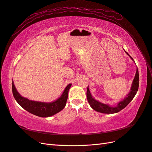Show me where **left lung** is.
<instances>
[{"instance_id":"8db88e82","label":"left lung","mask_w":152,"mask_h":152,"mask_svg":"<svg viewBox=\"0 0 152 152\" xmlns=\"http://www.w3.org/2000/svg\"><path fill=\"white\" fill-rule=\"evenodd\" d=\"M126 53L128 56H129L128 52H126ZM129 57L133 60V59L131 57V56H129ZM139 86V75L138 69H137L135 76L134 77V80L132 83L131 91H130L129 94L125 97L124 100L119 102L116 107H111L107 104H102L101 102L95 100L94 98H93L92 96H91L89 87H87V100H88V102H89V104H90L91 107L95 111L102 113H106V114L116 113H118L120 111H121L122 109L125 108L127 105L129 104V102L133 100V98L135 96L137 91H138Z\"/></svg>"}]
</instances>
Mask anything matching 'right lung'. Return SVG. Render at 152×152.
Wrapping results in <instances>:
<instances>
[{
  "mask_svg": "<svg viewBox=\"0 0 152 152\" xmlns=\"http://www.w3.org/2000/svg\"><path fill=\"white\" fill-rule=\"evenodd\" d=\"M71 85L70 83L66 86L61 97L57 100L50 103L29 100L27 98L21 96L16 90L13 82H12V93L17 103L25 110L31 114L41 117H48L58 113L65 107L69 90L71 87Z\"/></svg>",
  "mask_w": 152,
  "mask_h": 152,
  "instance_id": "1",
  "label": "right lung"
}]
</instances>
